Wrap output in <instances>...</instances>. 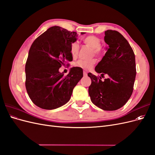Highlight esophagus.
Listing matches in <instances>:
<instances>
[{"label":"esophagus","mask_w":155,"mask_h":155,"mask_svg":"<svg viewBox=\"0 0 155 155\" xmlns=\"http://www.w3.org/2000/svg\"><path fill=\"white\" fill-rule=\"evenodd\" d=\"M83 76H87V72L86 71H83Z\"/></svg>","instance_id":"esophagus-1"}]
</instances>
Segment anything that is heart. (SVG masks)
<instances>
[{"mask_svg": "<svg viewBox=\"0 0 155 155\" xmlns=\"http://www.w3.org/2000/svg\"><path fill=\"white\" fill-rule=\"evenodd\" d=\"M83 43L86 46H88L89 48H92V55H95L97 57H100L103 54V50L101 47V40L98 37L94 35H88L83 39ZM79 50V45L77 41L73 42L70 45V51L72 56L75 58H76ZM96 63V59L94 58H92L90 59H79L75 64V66L82 68L83 70H89L91 69Z\"/></svg>", "mask_w": 155, "mask_h": 155, "instance_id": "1", "label": "heart"}]
</instances>
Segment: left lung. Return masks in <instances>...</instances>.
Listing matches in <instances>:
<instances>
[{
    "mask_svg": "<svg viewBox=\"0 0 155 155\" xmlns=\"http://www.w3.org/2000/svg\"><path fill=\"white\" fill-rule=\"evenodd\" d=\"M104 40L109 48L95 70L102 77L105 74L109 77L102 81L101 77L88 73L92 81L88 94L92 102L100 109L116 110L122 107L133 94L137 74L135 55L120 32L105 31Z\"/></svg>",
    "mask_w": 155,
    "mask_h": 155,
    "instance_id": "8db88e82",
    "label": "left lung"
}]
</instances>
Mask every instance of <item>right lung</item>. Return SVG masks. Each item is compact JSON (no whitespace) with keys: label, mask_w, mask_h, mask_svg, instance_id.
Returning <instances> with one entry per match:
<instances>
[{"label":"right lung","mask_w":155,"mask_h":155,"mask_svg":"<svg viewBox=\"0 0 155 155\" xmlns=\"http://www.w3.org/2000/svg\"><path fill=\"white\" fill-rule=\"evenodd\" d=\"M78 35L75 31L53 26L31 46L25 66V85L32 102L41 109L52 110L66 104L83 78V69L79 67H72L66 76L59 72L60 67L72 61L70 48Z\"/></svg>","instance_id":"1"}]
</instances>
